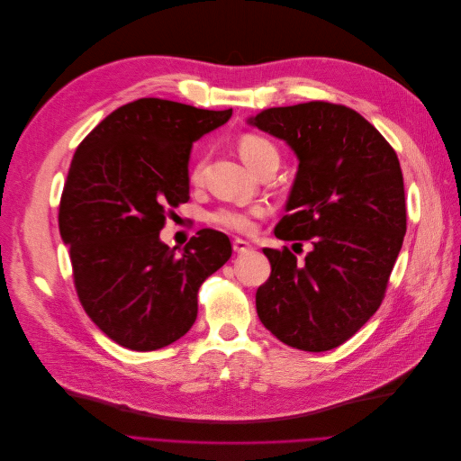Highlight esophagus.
I'll return each mask as SVG.
<instances>
[{
    "label": "esophagus",
    "mask_w": 461,
    "mask_h": 461,
    "mask_svg": "<svg viewBox=\"0 0 461 461\" xmlns=\"http://www.w3.org/2000/svg\"><path fill=\"white\" fill-rule=\"evenodd\" d=\"M232 249L236 251V253H248V251H251L253 248H251V244L249 242H246V240H242V238H236L234 242H232Z\"/></svg>",
    "instance_id": "esophagus-1"
}]
</instances>
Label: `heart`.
<instances>
[{
  "mask_svg": "<svg viewBox=\"0 0 461 461\" xmlns=\"http://www.w3.org/2000/svg\"><path fill=\"white\" fill-rule=\"evenodd\" d=\"M240 156L248 163V167H251L255 172L267 165L268 161H277V149L276 146L265 139L262 135L257 133H244L242 137L238 139L236 142ZM204 167H206V151H199L191 161L189 167V182L191 184H201L203 182V174H204ZM265 213V208L262 206H253V208H232V206H223L215 210L210 219L212 223L238 232V234H251L255 230V219Z\"/></svg>",
  "mask_w": 461,
  "mask_h": 461,
  "instance_id": "obj_1",
  "label": "heart"
}]
</instances>
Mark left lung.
<instances>
[{"instance_id":"1","label":"left lung","mask_w":461,"mask_h":461,"mask_svg":"<svg viewBox=\"0 0 461 461\" xmlns=\"http://www.w3.org/2000/svg\"><path fill=\"white\" fill-rule=\"evenodd\" d=\"M249 122L300 161L289 213L274 234L313 246L303 262L287 246L262 249L272 272L257 289V313L285 345L324 353L353 338L384 300L407 230L400 159L345 104L276 106Z\"/></svg>"}]
</instances>
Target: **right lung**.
Wrapping results in <instances>:
<instances>
[{
    "mask_svg": "<svg viewBox=\"0 0 461 461\" xmlns=\"http://www.w3.org/2000/svg\"><path fill=\"white\" fill-rule=\"evenodd\" d=\"M230 116L144 97L108 114L75 151L59 234L84 312L125 348L158 350L185 336L203 281L232 255L229 236L212 229L182 255L159 240L167 215L189 201L193 142Z\"/></svg>",
    "mask_w": 461,
    "mask_h": 461,
    "instance_id": "obj_1",
    "label": "right lung"
}]
</instances>
